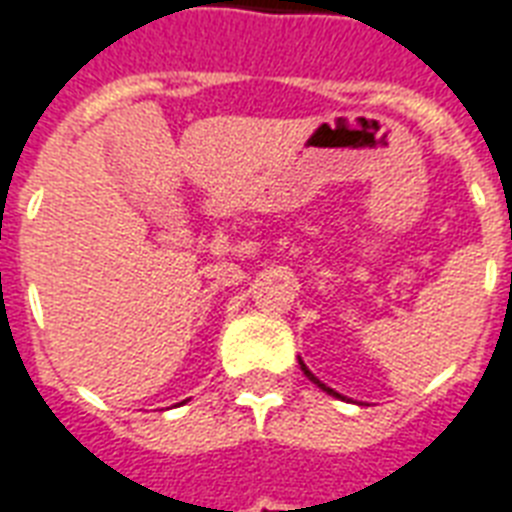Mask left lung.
Here are the masks:
<instances>
[{
    "label": "left lung",
    "instance_id": "1",
    "mask_svg": "<svg viewBox=\"0 0 512 512\" xmlns=\"http://www.w3.org/2000/svg\"><path fill=\"white\" fill-rule=\"evenodd\" d=\"M298 365H300V370H303V373H306V378H308V381H314V384H317L319 389H322V392H327V395L338 397V400H346V397H343V395H338V392H335V389H330V386H327V384H322V381H319V378L314 376V373H311V370L306 368V362L300 360V357H298Z\"/></svg>",
    "mask_w": 512,
    "mask_h": 512
}]
</instances>
